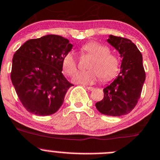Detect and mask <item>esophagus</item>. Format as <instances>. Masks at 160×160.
Returning a JSON list of instances; mask_svg holds the SVG:
<instances>
[{"instance_id":"esophagus-1","label":"esophagus","mask_w":160,"mask_h":160,"mask_svg":"<svg viewBox=\"0 0 160 160\" xmlns=\"http://www.w3.org/2000/svg\"><path fill=\"white\" fill-rule=\"evenodd\" d=\"M86 89H89V90H90V91H92L94 89V87H92V86H86Z\"/></svg>"}]
</instances>
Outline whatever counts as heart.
Returning <instances> with one entry per match:
<instances>
[{"mask_svg": "<svg viewBox=\"0 0 160 160\" xmlns=\"http://www.w3.org/2000/svg\"><path fill=\"white\" fill-rule=\"evenodd\" d=\"M82 56H89L88 71H80L73 77V81L83 85L93 84L100 78L102 81H110L119 69V60L106 45L97 42H89L80 48ZM63 70L68 75H73L78 68V60L72 52H69L62 60Z\"/></svg>", "mask_w": 160, "mask_h": 160, "instance_id": "b5f03b06", "label": "heart"}]
</instances>
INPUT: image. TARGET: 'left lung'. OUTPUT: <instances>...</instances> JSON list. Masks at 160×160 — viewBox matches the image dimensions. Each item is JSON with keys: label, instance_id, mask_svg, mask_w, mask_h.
Wrapping results in <instances>:
<instances>
[{"label": "left lung", "instance_id": "obj_1", "mask_svg": "<svg viewBox=\"0 0 160 160\" xmlns=\"http://www.w3.org/2000/svg\"><path fill=\"white\" fill-rule=\"evenodd\" d=\"M108 42L118 50L122 58L118 77L104 89V98L96 103L100 113L121 116L130 113L141 97L145 81L142 55L130 39L110 35Z\"/></svg>", "mask_w": 160, "mask_h": 160}]
</instances>
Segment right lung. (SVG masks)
I'll use <instances>...</instances> for the list:
<instances>
[{
    "instance_id": "1",
    "label": "right lung",
    "mask_w": 160,
    "mask_h": 160,
    "mask_svg": "<svg viewBox=\"0 0 160 160\" xmlns=\"http://www.w3.org/2000/svg\"><path fill=\"white\" fill-rule=\"evenodd\" d=\"M73 45L59 35L30 39L13 56L11 79L22 106L32 114H54L63 104L70 83L62 60Z\"/></svg>"
}]
</instances>
